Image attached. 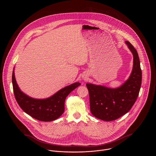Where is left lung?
I'll use <instances>...</instances> for the list:
<instances>
[{"label":"left lung","mask_w":156,"mask_h":156,"mask_svg":"<svg viewBox=\"0 0 156 156\" xmlns=\"http://www.w3.org/2000/svg\"><path fill=\"white\" fill-rule=\"evenodd\" d=\"M133 55V67L129 78L117 88L87 83L89 94L90 110L98 119L111 121L127 113L133 106L142 83V71L136 50L126 41Z\"/></svg>","instance_id":"obj_1"}]
</instances>
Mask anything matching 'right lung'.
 Segmentation results:
<instances>
[{
    "label": "right lung",
    "mask_w": 156,
    "mask_h": 156,
    "mask_svg": "<svg viewBox=\"0 0 156 156\" xmlns=\"http://www.w3.org/2000/svg\"><path fill=\"white\" fill-rule=\"evenodd\" d=\"M12 82L15 98L23 111L32 118L45 122L55 120L63 114L67 95L81 85L76 82L59 90L48 98L36 99L27 95L19 88L15 78L14 68Z\"/></svg>",
    "instance_id": "right-lung-1"
}]
</instances>
